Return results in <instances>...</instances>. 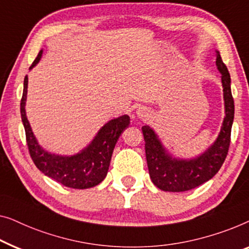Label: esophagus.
Listing matches in <instances>:
<instances>
[{
    "label": "esophagus",
    "instance_id": "34e87169",
    "mask_svg": "<svg viewBox=\"0 0 249 249\" xmlns=\"http://www.w3.org/2000/svg\"><path fill=\"white\" fill-rule=\"evenodd\" d=\"M136 114H138L139 117H146L149 115V110L144 107H140L138 110H136Z\"/></svg>",
    "mask_w": 249,
    "mask_h": 249
}]
</instances>
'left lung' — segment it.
<instances>
[{"label": "left lung", "instance_id": "obj_1", "mask_svg": "<svg viewBox=\"0 0 249 249\" xmlns=\"http://www.w3.org/2000/svg\"><path fill=\"white\" fill-rule=\"evenodd\" d=\"M216 66L221 73L226 116L215 142L197 158L185 160L171 157L149 126H143L145 156L152 183L166 192H186L204 184L218 173L225 162L230 145L234 105L230 88V74L216 52Z\"/></svg>", "mask_w": 249, "mask_h": 249}]
</instances>
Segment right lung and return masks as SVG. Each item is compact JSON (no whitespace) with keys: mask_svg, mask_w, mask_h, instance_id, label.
Instances as JSON below:
<instances>
[{"mask_svg":"<svg viewBox=\"0 0 249 249\" xmlns=\"http://www.w3.org/2000/svg\"><path fill=\"white\" fill-rule=\"evenodd\" d=\"M43 51L38 53L37 57L30 66V70L40 61ZM28 76L23 81V92L21 98L20 111L22 123L26 131L28 149L34 163L41 173L53 178L57 183L70 188L86 190L101 183L106 177L110 164L115 144L122 132L129 125L127 115L114 118L105 124L98 132L92 142L74 156H56L47 152L38 144L33 129L26 115Z\"/></svg>","mask_w":249,"mask_h":249,"instance_id":"right-lung-1","label":"right lung"}]
</instances>
